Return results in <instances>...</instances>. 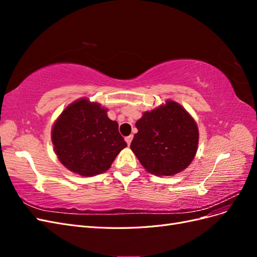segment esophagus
Segmentation results:
<instances>
[{"label":"esophagus","instance_id":"1","mask_svg":"<svg viewBox=\"0 0 257 257\" xmlns=\"http://www.w3.org/2000/svg\"><path fill=\"white\" fill-rule=\"evenodd\" d=\"M132 141H133V135H130V136H127V137H125V142H126V144L130 146L131 145V143H132Z\"/></svg>","mask_w":257,"mask_h":257}]
</instances>
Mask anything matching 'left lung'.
<instances>
[{
	"label": "left lung",
	"instance_id": "left-lung-1",
	"mask_svg": "<svg viewBox=\"0 0 257 257\" xmlns=\"http://www.w3.org/2000/svg\"><path fill=\"white\" fill-rule=\"evenodd\" d=\"M131 149L148 173L174 176L195 158L199 132L193 116L174 100L167 99L136 122Z\"/></svg>",
	"mask_w": 257,
	"mask_h": 257
}]
</instances>
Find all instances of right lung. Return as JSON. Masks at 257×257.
Wrapping results in <instances>:
<instances>
[{"label": "right lung", "instance_id": "right-lung-1", "mask_svg": "<svg viewBox=\"0 0 257 257\" xmlns=\"http://www.w3.org/2000/svg\"><path fill=\"white\" fill-rule=\"evenodd\" d=\"M108 109L88 98L69 104L53 123L51 141L59 161L68 170L92 177L110 168L127 145L118 131V122Z\"/></svg>", "mask_w": 257, "mask_h": 257}]
</instances>
